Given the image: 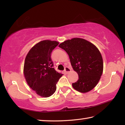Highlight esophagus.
<instances>
[{"mask_svg": "<svg viewBox=\"0 0 125 125\" xmlns=\"http://www.w3.org/2000/svg\"><path fill=\"white\" fill-rule=\"evenodd\" d=\"M71 68H69V67H65V68H64V72H66V73H68L69 72H71Z\"/></svg>", "mask_w": 125, "mask_h": 125, "instance_id": "34e87169", "label": "esophagus"}]
</instances>
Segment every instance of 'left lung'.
I'll list each match as a JSON object with an SVG mask.
<instances>
[{
	"label": "left lung",
	"instance_id": "left-lung-1",
	"mask_svg": "<svg viewBox=\"0 0 125 125\" xmlns=\"http://www.w3.org/2000/svg\"><path fill=\"white\" fill-rule=\"evenodd\" d=\"M68 54L79 80L72 87L80 93H87L98 84L103 71V62L98 49L83 39L73 38L59 45Z\"/></svg>",
	"mask_w": 125,
	"mask_h": 125
}]
</instances>
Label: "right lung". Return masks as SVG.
Listing matches in <instances>:
<instances>
[{
    "mask_svg": "<svg viewBox=\"0 0 125 125\" xmlns=\"http://www.w3.org/2000/svg\"><path fill=\"white\" fill-rule=\"evenodd\" d=\"M59 42L42 40L30 50L24 63L23 73L29 86L39 96L47 98L56 90V84L63 74L53 68V50Z\"/></svg>",
    "mask_w": 125,
    "mask_h": 125,
    "instance_id": "1",
    "label": "right lung"
}]
</instances>
